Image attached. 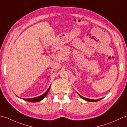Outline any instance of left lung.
I'll return each instance as SVG.
<instances>
[{"label": "left lung", "mask_w": 127, "mask_h": 127, "mask_svg": "<svg viewBox=\"0 0 127 127\" xmlns=\"http://www.w3.org/2000/svg\"><path fill=\"white\" fill-rule=\"evenodd\" d=\"M79 95L81 97V98L83 99H85V100H87V101H91V102H95V101H97L98 100H100V99H97V100H93V99H88V98H85V97H83L82 96L80 95L79 94Z\"/></svg>", "instance_id": "obj_1"}]
</instances>
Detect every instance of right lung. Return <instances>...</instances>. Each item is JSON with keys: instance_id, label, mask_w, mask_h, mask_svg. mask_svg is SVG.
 Segmentation results:
<instances>
[{"instance_id": "right-lung-1", "label": "right lung", "mask_w": 127, "mask_h": 127, "mask_svg": "<svg viewBox=\"0 0 127 127\" xmlns=\"http://www.w3.org/2000/svg\"><path fill=\"white\" fill-rule=\"evenodd\" d=\"M50 87L51 86H50V87L48 88V89L47 90V91L45 93H44L43 94H42L41 95H40L39 96H37V97H35V98H28V99H23V100H26L27 101H29V102H38V101H41V100H42L43 99H44L45 97L47 95V94L48 92V91H49L50 89Z\"/></svg>"}]
</instances>
